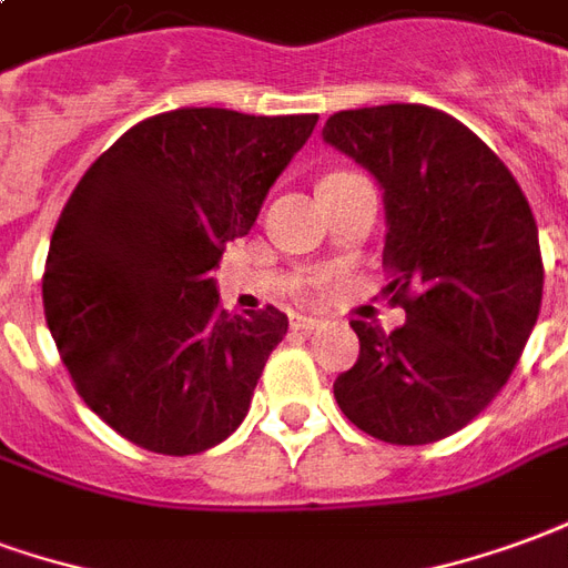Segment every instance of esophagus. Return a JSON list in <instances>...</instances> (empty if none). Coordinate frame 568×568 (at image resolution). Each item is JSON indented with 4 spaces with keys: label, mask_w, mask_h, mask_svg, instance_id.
<instances>
[{
    "label": "esophagus",
    "mask_w": 568,
    "mask_h": 568,
    "mask_svg": "<svg viewBox=\"0 0 568 568\" xmlns=\"http://www.w3.org/2000/svg\"><path fill=\"white\" fill-rule=\"evenodd\" d=\"M290 326L302 329V333H312L317 326H324V317H312V314H290Z\"/></svg>",
    "instance_id": "esophagus-1"
}]
</instances>
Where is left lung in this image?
<instances>
[{
	"label": "left lung",
	"mask_w": 568,
	"mask_h": 568,
	"mask_svg": "<svg viewBox=\"0 0 568 568\" xmlns=\"http://www.w3.org/2000/svg\"><path fill=\"white\" fill-rule=\"evenodd\" d=\"M324 142L384 190L393 333L351 321L359 357L335 403L363 433L429 445L503 390L541 308L539 230L524 190L487 144L429 105L338 111Z\"/></svg>",
	"instance_id": "8db88e82"
}]
</instances>
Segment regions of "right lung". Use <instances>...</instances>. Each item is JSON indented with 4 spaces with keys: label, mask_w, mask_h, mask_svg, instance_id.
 Masks as SVG:
<instances>
[{
    "label": "right lung",
    "mask_w": 568,
    "mask_h": 568,
    "mask_svg": "<svg viewBox=\"0 0 568 568\" xmlns=\"http://www.w3.org/2000/svg\"><path fill=\"white\" fill-rule=\"evenodd\" d=\"M314 123L165 111L123 132L72 190L44 263V317L78 396L132 445L202 454L247 415L287 314L223 312L211 272Z\"/></svg>",
    "instance_id": "obj_1"
}]
</instances>
